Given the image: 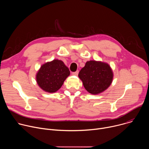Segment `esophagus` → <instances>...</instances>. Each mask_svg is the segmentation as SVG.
<instances>
[{
	"instance_id": "34e87169",
	"label": "esophagus",
	"mask_w": 149,
	"mask_h": 149,
	"mask_svg": "<svg viewBox=\"0 0 149 149\" xmlns=\"http://www.w3.org/2000/svg\"><path fill=\"white\" fill-rule=\"evenodd\" d=\"M78 73H79V71H77L76 72H72V75H76V76H77L78 74Z\"/></svg>"
}]
</instances>
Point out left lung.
I'll return each instance as SVG.
<instances>
[{"mask_svg":"<svg viewBox=\"0 0 149 149\" xmlns=\"http://www.w3.org/2000/svg\"><path fill=\"white\" fill-rule=\"evenodd\" d=\"M113 72L109 63L100 61H89L81 70L78 77L90 94H99L107 90L113 79Z\"/></svg>","mask_w":149,"mask_h":149,"instance_id":"obj_1","label":"left lung"}]
</instances>
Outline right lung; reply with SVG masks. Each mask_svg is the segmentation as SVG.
Returning <instances> with one entry per match:
<instances>
[{
  "instance_id": "add662e5",
  "label": "right lung",
  "mask_w": 149,
  "mask_h": 149,
  "mask_svg": "<svg viewBox=\"0 0 149 149\" xmlns=\"http://www.w3.org/2000/svg\"><path fill=\"white\" fill-rule=\"evenodd\" d=\"M70 75L69 68L63 62L56 59L40 66L36 74V81L42 90L54 93L61 88Z\"/></svg>"
}]
</instances>
